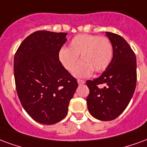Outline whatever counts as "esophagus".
<instances>
[{
  "mask_svg": "<svg viewBox=\"0 0 147 147\" xmlns=\"http://www.w3.org/2000/svg\"><path fill=\"white\" fill-rule=\"evenodd\" d=\"M78 84H84L85 83V81L84 80H80V79H78Z\"/></svg>",
  "mask_w": 147,
  "mask_h": 147,
  "instance_id": "34e87169",
  "label": "esophagus"
}]
</instances>
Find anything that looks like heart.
I'll list each match as a JSON object with an SVG mask.
<instances>
[{
  "label": "heart",
  "instance_id": "obj_1",
  "mask_svg": "<svg viewBox=\"0 0 147 147\" xmlns=\"http://www.w3.org/2000/svg\"><path fill=\"white\" fill-rule=\"evenodd\" d=\"M79 55L82 60L73 70L78 78L89 76L93 70L101 72L107 68L113 57V46L107 37L88 34H78L72 38L69 47H62L59 59L68 71L72 70Z\"/></svg>",
  "mask_w": 147,
  "mask_h": 147
}]
</instances>
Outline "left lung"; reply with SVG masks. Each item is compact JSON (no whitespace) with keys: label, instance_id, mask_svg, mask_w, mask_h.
Listing matches in <instances>:
<instances>
[{"label":"left lung","instance_id":"left-lung-1","mask_svg":"<svg viewBox=\"0 0 147 147\" xmlns=\"http://www.w3.org/2000/svg\"><path fill=\"white\" fill-rule=\"evenodd\" d=\"M113 46V59L104 72L93 81H87V97L91 115L100 121H112L126 109L136 85V57L120 35L106 32ZM103 84V88L98 85Z\"/></svg>","mask_w":147,"mask_h":147}]
</instances>
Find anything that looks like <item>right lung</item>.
<instances>
[{"label": "right lung", "mask_w": 147, "mask_h": 147, "mask_svg": "<svg viewBox=\"0 0 147 147\" xmlns=\"http://www.w3.org/2000/svg\"><path fill=\"white\" fill-rule=\"evenodd\" d=\"M66 33L36 31L20 45L14 57V76L19 100L38 123L53 125L67 114L78 81L59 59Z\"/></svg>", "instance_id": "obj_1"}]
</instances>
